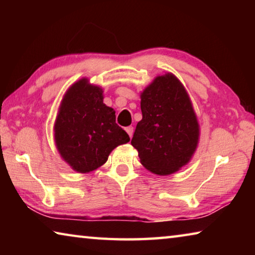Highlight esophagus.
I'll return each instance as SVG.
<instances>
[{
    "label": "esophagus",
    "mask_w": 255,
    "mask_h": 255,
    "mask_svg": "<svg viewBox=\"0 0 255 255\" xmlns=\"http://www.w3.org/2000/svg\"><path fill=\"white\" fill-rule=\"evenodd\" d=\"M126 131H127V133L129 135V137H132V133H133V128L131 127V126H129V127H127L126 128Z\"/></svg>",
    "instance_id": "1"
}]
</instances>
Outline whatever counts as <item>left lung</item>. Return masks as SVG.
<instances>
[{"mask_svg": "<svg viewBox=\"0 0 255 255\" xmlns=\"http://www.w3.org/2000/svg\"><path fill=\"white\" fill-rule=\"evenodd\" d=\"M140 109L131 145L141 165L154 174L175 173L191 161L200 137L188 91L172 73L158 75L141 91Z\"/></svg>", "mask_w": 255, "mask_h": 255, "instance_id": "1", "label": "left lung"}]
</instances>
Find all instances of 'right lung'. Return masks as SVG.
I'll return each instance as SVG.
<instances>
[{
  "instance_id": "obj_1",
  "label": "right lung",
  "mask_w": 255,
  "mask_h": 255,
  "mask_svg": "<svg viewBox=\"0 0 255 255\" xmlns=\"http://www.w3.org/2000/svg\"><path fill=\"white\" fill-rule=\"evenodd\" d=\"M54 138L60 157L77 173L99 169L112 150L129 141L128 133L116 124V111L103 103V89L86 77L64 94Z\"/></svg>"
}]
</instances>
